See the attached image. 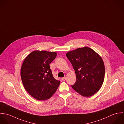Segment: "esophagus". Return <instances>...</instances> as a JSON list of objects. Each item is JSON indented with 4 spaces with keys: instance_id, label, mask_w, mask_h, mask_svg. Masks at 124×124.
<instances>
[{
    "instance_id": "1",
    "label": "esophagus",
    "mask_w": 124,
    "mask_h": 124,
    "mask_svg": "<svg viewBox=\"0 0 124 124\" xmlns=\"http://www.w3.org/2000/svg\"><path fill=\"white\" fill-rule=\"evenodd\" d=\"M62 80L63 81H65L66 80V77H63V78H62Z\"/></svg>"
}]
</instances>
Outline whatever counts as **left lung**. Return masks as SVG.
<instances>
[{"instance_id":"1","label":"left lung","mask_w":124,"mask_h":124,"mask_svg":"<svg viewBox=\"0 0 124 124\" xmlns=\"http://www.w3.org/2000/svg\"><path fill=\"white\" fill-rule=\"evenodd\" d=\"M66 56L76 75L72 88L84 97L96 93L101 88L105 76L104 64L101 56L88 47L70 51Z\"/></svg>"}]
</instances>
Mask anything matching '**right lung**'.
Listing matches in <instances>:
<instances>
[{
	"label": "right lung",
	"mask_w": 124,
	"mask_h": 124,
	"mask_svg": "<svg viewBox=\"0 0 124 124\" xmlns=\"http://www.w3.org/2000/svg\"><path fill=\"white\" fill-rule=\"evenodd\" d=\"M57 53L35 51L24 59L21 69L23 84L27 92L39 101L50 98L57 89L60 81L54 77L50 64Z\"/></svg>",
	"instance_id": "1"
}]
</instances>
